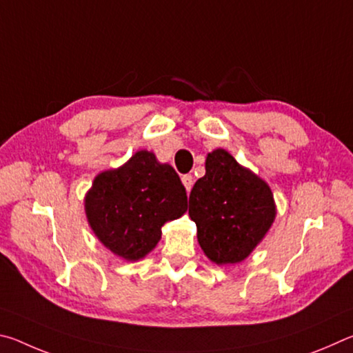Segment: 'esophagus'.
Instances as JSON below:
<instances>
[{
    "label": "esophagus",
    "mask_w": 353,
    "mask_h": 353,
    "mask_svg": "<svg viewBox=\"0 0 353 353\" xmlns=\"http://www.w3.org/2000/svg\"><path fill=\"white\" fill-rule=\"evenodd\" d=\"M182 183H183L185 190H187V193H190L191 187H193V176H191V174H185V176H182Z\"/></svg>",
    "instance_id": "1"
}]
</instances>
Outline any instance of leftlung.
I'll list each match as a JSON object with an SVG mask.
<instances>
[{"label":"left lung","mask_w":353,"mask_h":353,"mask_svg":"<svg viewBox=\"0 0 353 353\" xmlns=\"http://www.w3.org/2000/svg\"><path fill=\"white\" fill-rule=\"evenodd\" d=\"M188 214L207 259L235 265L263 241L277 207L268 182L218 148L207 154L205 176L191 190Z\"/></svg>","instance_id":"8db88e82"}]
</instances>
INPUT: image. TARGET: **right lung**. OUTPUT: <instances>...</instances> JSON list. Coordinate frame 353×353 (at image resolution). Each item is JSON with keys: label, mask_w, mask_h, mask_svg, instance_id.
<instances>
[{"label": "right lung", "mask_w": 353, "mask_h": 353, "mask_svg": "<svg viewBox=\"0 0 353 353\" xmlns=\"http://www.w3.org/2000/svg\"><path fill=\"white\" fill-rule=\"evenodd\" d=\"M83 208L104 248L119 259L139 261L157 246L165 223L187 212V193L171 165L141 149L93 179Z\"/></svg>", "instance_id": "add662e5"}]
</instances>
